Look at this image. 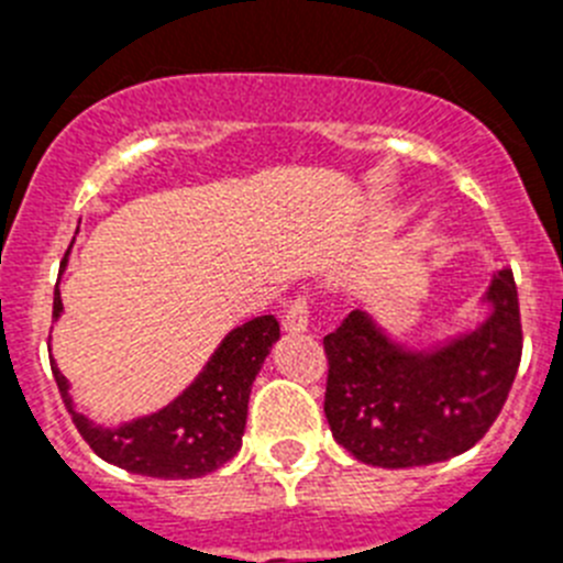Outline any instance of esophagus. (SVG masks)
<instances>
[{
	"instance_id": "obj_1",
	"label": "esophagus",
	"mask_w": 563,
	"mask_h": 563,
	"mask_svg": "<svg viewBox=\"0 0 563 563\" xmlns=\"http://www.w3.org/2000/svg\"><path fill=\"white\" fill-rule=\"evenodd\" d=\"M282 324H285L287 332H305L307 324H310V296H305V292L292 296Z\"/></svg>"
}]
</instances>
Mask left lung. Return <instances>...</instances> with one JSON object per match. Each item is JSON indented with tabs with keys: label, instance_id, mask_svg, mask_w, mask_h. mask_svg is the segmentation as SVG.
<instances>
[{
	"label": "left lung",
	"instance_id": "8db88e82",
	"mask_svg": "<svg viewBox=\"0 0 563 563\" xmlns=\"http://www.w3.org/2000/svg\"><path fill=\"white\" fill-rule=\"evenodd\" d=\"M487 298L494 316L431 355L397 350L361 310L324 338V415L338 445L377 467L431 465L487 434L521 361L514 271H499Z\"/></svg>",
	"mask_w": 563,
	"mask_h": 563
}]
</instances>
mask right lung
<instances>
[{
	"mask_svg": "<svg viewBox=\"0 0 563 563\" xmlns=\"http://www.w3.org/2000/svg\"><path fill=\"white\" fill-rule=\"evenodd\" d=\"M58 316L62 292L56 285L53 318ZM276 341V318H251L220 343L202 375L172 406L118 429H103L78 415L69 402L67 377L56 363L49 366L78 434L101 460L157 479H197L225 465L242 449L251 386Z\"/></svg>",
	"mask_w": 563,
	"mask_h": 563,
	"instance_id": "add662e5",
	"label": "right lung"
}]
</instances>
